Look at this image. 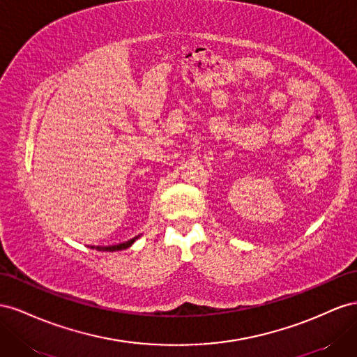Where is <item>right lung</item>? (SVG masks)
Listing matches in <instances>:
<instances>
[{
    "instance_id": "add662e5",
    "label": "right lung",
    "mask_w": 357,
    "mask_h": 357,
    "mask_svg": "<svg viewBox=\"0 0 357 357\" xmlns=\"http://www.w3.org/2000/svg\"><path fill=\"white\" fill-rule=\"evenodd\" d=\"M139 238H140V235H139V236H136V238H133V239H128V241H126V242H122V243H116V245L97 247V250H98V251H121V250H126V248H128V247L133 245V243H135ZM91 248H96V247H91Z\"/></svg>"
}]
</instances>
